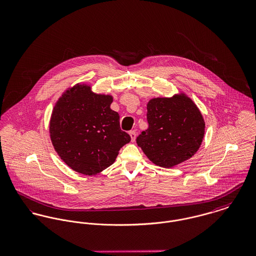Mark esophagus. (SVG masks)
<instances>
[{"instance_id":"1","label":"esophagus","mask_w":256,"mask_h":256,"mask_svg":"<svg viewBox=\"0 0 256 256\" xmlns=\"http://www.w3.org/2000/svg\"><path fill=\"white\" fill-rule=\"evenodd\" d=\"M128 134H130V136L132 141L134 142V141L136 140V130H130Z\"/></svg>"}]
</instances>
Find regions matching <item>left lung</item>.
<instances>
[{
    "mask_svg": "<svg viewBox=\"0 0 256 256\" xmlns=\"http://www.w3.org/2000/svg\"><path fill=\"white\" fill-rule=\"evenodd\" d=\"M148 128L136 143L151 162L172 168L190 158L200 148L204 122L196 104L184 94L153 98L147 104Z\"/></svg>",
    "mask_w": 256,
    "mask_h": 256,
    "instance_id": "obj_1",
    "label": "left lung"
}]
</instances>
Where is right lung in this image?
Instances as JSON below:
<instances>
[{"instance_id": "add662e5", "label": "right lung", "mask_w": 256, "mask_h": 256, "mask_svg": "<svg viewBox=\"0 0 256 256\" xmlns=\"http://www.w3.org/2000/svg\"><path fill=\"white\" fill-rule=\"evenodd\" d=\"M110 96L94 94L76 84L56 102L50 134L61 160L75 172L94 176L110 166L120 149L130 141L120 130V116L110 108Z\"/></svg>"}]
</instances>
